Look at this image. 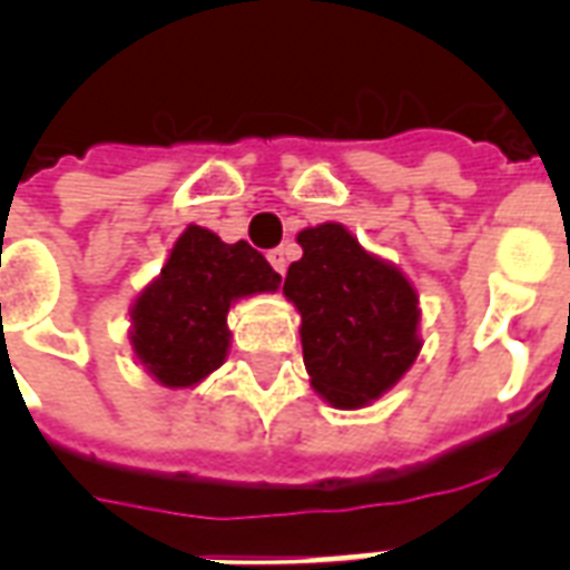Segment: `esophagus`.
Segmentation results:
<instances>
[{
    "instance_id": "esophagus-1",
    "label": "esophagus",
    "mask_w": 570,
    "mask_h": 570,
    "mask_svg": "<svg viewBox=\"0 0 570 570\" xmlns=\"http://www.w3.org/2000/svg\"><path fill=\"white\" fill-rule=\"evenodd\" d=\"M268 263H272V268H275L277 275H284L286 266H289V248L281 245V248L268 250Z\"/></svg>"
}]
</instances>
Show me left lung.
Listing matches in <instances>:
<instances>
[{"instance_id": "left-lung-1", "label": "left lung", "mask_w": 570, "mask_h": 570, "mask_svg": "<svg viewBox=\"0 0 570 570\" xmlns=\"http://www.w3.org/2000/svg\"><path fill=\"white\" fill-rule=\"evenodd\" d=\"M302 259L284 295L302 313L304 366L337 407H361L390 390L420 352L416 293L396 266L366 254L343 224L298 233Z\"/></svg>"}]
</instances>
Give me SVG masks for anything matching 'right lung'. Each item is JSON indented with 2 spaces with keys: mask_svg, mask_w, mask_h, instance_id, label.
Returning a JSON list of instances; mask_svg holds the SVG:
<instances>
[{
  "mask_svg": "<svg viewBox=\"0 0 570 570\" xmlns=\"http://www.w3.org/2000/svg\"><path fill=\"white\" fill-rule=\"evenodd\" d=\"M281 275L248 242H222L186 227L163 275L132 307V348L165 387H191L227 357V311L236 298L272 293Z\"/></svg>",
  "mask_w": 570,
  "mask_h": 570,
  "instance_id": "add662e5",
  "label": "right lung"
}]
</instances>
